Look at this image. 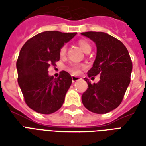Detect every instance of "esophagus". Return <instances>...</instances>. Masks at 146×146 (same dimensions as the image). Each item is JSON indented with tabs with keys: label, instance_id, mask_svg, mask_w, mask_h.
Segmentation results:
<instances>
[{
	"label": "esophagus",
	"instance_id": "obj_1",
	"mask_svg": "<svg viewBox=\"0 0 146 146\" xmlns=\"http://www.w3.org/2000/svg\"><path fill=\"white\" fill-rule=\"evenodd\" d=\"M79 80V77H78V76H72V81H73V83L76 82V80Z\"/></svg>",
	"mask_w": 146,
	"mask_h": 146
}]
</instances>
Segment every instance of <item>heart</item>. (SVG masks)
<instances>
[{
	"instance_id": "heart-1",
	"label": "heart",
	"mask_w": 146,
	"mask_h": 146,
	"mask_svg": "<svg viewBox=\"0 0 146 146\" xmlns=\"http://www.w3.org/2000/svg\"><path fill=\"white\" fill-rule=\"evenodd\" d=\"M78 44L80 47V48L82 49L83 51L85 52L86 51H88L89 49H91V45L89 44L88 42L85 40H80L78 41ZM66 53V46L63 45L62 48H60V51H59V54L61 56H64ZM84 66L83 65H80V64L76 63H71L68 66L66 67V70L71 73L72 74H77L80 72V70L81 68H84Z\"/></svg>"
}]
</instances>
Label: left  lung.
<instances>
[{
	"label": "left lung",
	"instance_id": "obj_1",
	"mask_svg": "<svg viewBox=\"0 0 146 146\" xmlns=\"http://www.w3.org/2000/svg\"><path fill=\"white\" fill-rule=\"evenodd\" d=\"M81 34L95 42L97 48L88 76L100 75V80L93 84L84 78L88 88L81 97L83 104L92 113H110L121 103L131 81L130 54L122 42L108 33L89 31Z\"/></svg>",
	"mask_w": 146,
	"mask_h": 146
}]
</instances>
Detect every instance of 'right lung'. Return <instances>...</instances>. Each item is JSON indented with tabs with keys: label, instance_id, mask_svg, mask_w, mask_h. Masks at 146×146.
Segmentation results:
<instances>
[{
	"label": "right lung",
	"instance_id": "add662e5",
	"mask_svg": "<svg viewBox=\"0 0 146 146\" xmlns=\"http://www.w3.org/2000/svg\"><path fill=\"white\" fill-rule=\"evenodd\" d=\"M76 34L44 31L28 40L21 48L16 62L18 83L27 105L36 113L51 114L63 104L72 77L62 71L54 78L48 70L59 60L60 48Z\"/></svg>",
	"mask_w": 146,
	"mask_h": 146
}]
</instances>
